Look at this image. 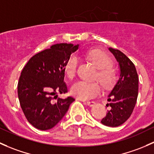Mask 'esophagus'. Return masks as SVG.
<instances>
[{
  "label": "esophagus",
  "instance_id": "1",
  "mask_svg": "<svg viewBox=\"0 0 154 154\" xmlns=\"http://www.w3.org/2000/svg\"><path fill=\"white\" fill-rule=\"evenodd\" d=\"M84 103H85V104H86V105H88V106H90V107L94 106L95 104H96V103H95L94 101H91V102H89V101H88V102H84Z\"/></svg>",
  "mask_w": 154,
  "mask_h": 154
}]
</instances>
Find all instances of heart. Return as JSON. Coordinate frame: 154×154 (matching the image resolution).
I'll use <instances>...</instances> for the list:
<instances>
[{
    "label": "heart",
    "mask_w": 154,
    "mask_h": 154,
    "mask_svg": "<svg viewBox=\"0 0 154 154\" xmlns=\"http://www.w3.org/2000/svg\"><path fill=\"white\" fill-rule=\"evenodd\" d=\"M86 56L98 69L95 78L98 79L105 88H111L115 79V74L111 68L112 66L111 59L104 52L97 49L88 51ZM78 62V57L75 54H72L66 62L65 72L70 80L75 77ZM71 92L73 96L80 100H88L97 96L100 92V86L97 82L78 81L73 85Z\"/></svg>",
    "instance_id": "heart-1"
}]
</instances>
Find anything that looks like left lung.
<instances>
[{
	"mask_svg": "<svg viewBox=\"0 0 154 154\" xmlns=\"http://www.w3.org/2000/svg\"><path fill=\"white\" fill-rule=\"evenodd\" d=\"M119 63V80L108 94L109 111L101 120L102 124L117 127L131 115L137 103L139 77L135 66L130 59L118 49L108 48Z\"/></svg>",
	"mask_w": 154,
	"mask_h": 154,
	"instance_id": "1",
	"label": "left lung"
}]
</instances>
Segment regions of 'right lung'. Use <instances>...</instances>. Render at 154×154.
Wrapping results in <instances>:
<instances>
[{
	"label": "right lung",
	"mask_w": 154,
	"mask_h": 154,
	"mask_svg": "<svg viewBox=\"0 0 154 154\" xmlns=\"http://www.w3.org/2000/svg\"><path fill=\"white\" fill-rule=\"evenodd\" d=\"M79 44L60 43L34 55L23 69L17 84V95L26 118L39 130L52 128L74 101L72 97L58 98L67 92L65 66Z\"/></svg>",
	"instance_id": "1"
}]
</instances>
